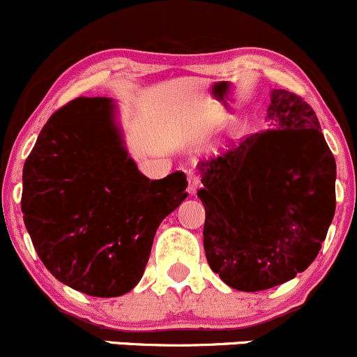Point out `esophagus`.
<instances>
[{
	"label": "esophagus",
	"instance_id": "1",
	"mask_svg": "<svg viewBox=\"0 0 357 357\" xmlns=\"http://www.w3.org/2000/svg\"><path fill=\"white\" fill-rule=\"evenodd\" d=\"M187 182H189L190 194H195V190H197L200 187V177H199V175L195 174V172H189V174H187Z\"/></svg>",
	"mask_w": 357,
	"mask_h": 357
}]
</instances>
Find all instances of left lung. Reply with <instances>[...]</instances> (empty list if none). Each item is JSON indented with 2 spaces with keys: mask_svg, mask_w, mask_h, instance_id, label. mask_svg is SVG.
<instances>
[{
  "mask_svg": "<svg viewBox=\"0 0 357 357\" xmlns=\"http://www.w3.org/2000/svg\"><path fill=\"white\" fill-rule=\"evenodd\" d=\"M268 123L270 130L199 163L207 263L241 291L305 271L335 212V160L310 104L273 89Z\"/></svg>",
  "mask_w": 357,
  "mask_h": 357,
  "instance_id": "1",
  "label": "left lung"
}]
</instances>
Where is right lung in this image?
Listing matches in <instances>:
<instances>
[{"instance_id": "obj_1", "label": "right lung", "mask_w": 357, "mask_h": 357, "mask_svg": "<svg viewBox=\"0 0 357 357\" xmlns=\"http://www.w3.org/2000/svg\"><path fill=\"white\" fill-rule=\"evenodd\" d=\"M183 172L150 180L123 145L107 98H77L50 116L23 167L22 212L43 265L91 297L142 280L160 222L187 197Z\"/></svg>"}]
</instances>
